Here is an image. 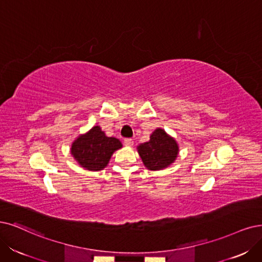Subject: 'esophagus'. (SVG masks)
<instances>
[{"mask_svg": "<svg viewBox=\"0 0 262 262\" xmlns=\"http://www.w3.org/2000/svg\"><path fill=\"white\" fill-rule=\"evenodd\" d=\"M124 144L127 147H132L134 144V140L130 138H126V139H124Z\"/></svg>", "mask_w": 262, "mask_h": 262, "instance_id": "esophagus-1", "label": "esophagus"}]
</instances>
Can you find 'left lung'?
Wrapping results in <instances>:
<instances>
[{"label": "left lung", "mask_w": 262, "mask_h": 262, "mask_svg": "<svg viewBox=\"0 0 262 262\" xmlns=\"http://www.w3.org/2000/svg\"><path fill=\"white\" fill-rule=\"evenodd\" d=\"M139 156L148 169L160 170L168 167L177 159L179 147L177 141L162 128H157L150 140L137 147Z\"/></svg>", "instance_id": "obj_1"}]
</instances>
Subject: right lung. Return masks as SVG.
I'll list each match as a JSON object with an SVG mask.
<instances>
[{
  "label": "right lung",
  "instance_id": "obj_1",
  "mask_svg": "<svg viewBox=\"0 0 262 262\" xmlns=\"http://www.w3.org/2000/svg\"><path fill=\"white\" fill-rule=\"evenodd\" d=\"M121 148L122 143L118 138L105 136L100 126H94L73 141L71 154L83 168L97 171L108 165L112 154Z\"/></svg>",
  "mask_w": 262,
  "mask_h": 262
}]
</instances>
